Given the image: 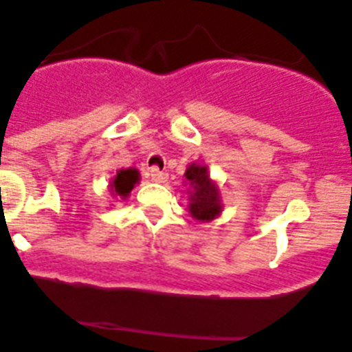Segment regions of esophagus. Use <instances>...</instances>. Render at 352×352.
Here are the masks:
<instances>
[{
    "label": "esophagus",
    "mask_w": 352,
    "mask_h": 352,
    "mask_svg": "<svg viewBox=\"0 0 352 352\" xmlns=\"http://www.w3.org/2000/svg\"><path fill=\"white\" fill-rule=\"evenodd\" d=\"M149 175H151V179L154 180V182H165L166 177H168L165 172H161V170L157 168V166H153V168H151Z\"/></svg>",
    "instance_id": "obj_1"
}]
</instances>
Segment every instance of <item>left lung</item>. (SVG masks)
<instances>
[{"instance_id": "8db88e82", "label": "left lung", "mask_w": 352, "mask_h": 352, "mask_svg": "<svg viewBox=\"0 0 352 352\" xmlns=\"http://www.w3.org/2000/svg\"><path fill=\"white\" fill-rule=\"evenodd\" d=\"M186 179L191 182V205H189V212L195 217L196 221L208 222L215 219L221 213V196H219V189L215 184L210 180L206 166L201 165H191L186 170Z\"/></svg>"}]
</instances>
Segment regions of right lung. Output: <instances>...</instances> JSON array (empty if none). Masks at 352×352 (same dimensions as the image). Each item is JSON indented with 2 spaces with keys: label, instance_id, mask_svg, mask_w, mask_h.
Returning <instances> with one entry per match:
<instances>
[{
  "label": "right lung",
  "instance_id": "add662e5",
  "mask_svg": "<svg viewBox=\"0 0 352 352\" xmlns=\"http://www.w3.org/2000/svg\"><path fill=\"white\" fill-rule=\"evenodd\" d=\"M137 182H139V172H137L135 168L120 170V172L116 173V177H114L113 184H111V191H113L114 196L126 198Z\"/></svg>",
  "mask_w": 352,
  "mask_h": 352
}]
</instances>
